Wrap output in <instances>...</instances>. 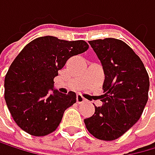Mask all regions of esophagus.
<instances>
[{
	"instance_id": "esophagus-1",
	"label": "esophagus",
	"mask_w": 155,
	"mask_h": 155,
	"mask_svg": "<svg viewBox=\"0 0 155 155\" xmlns=\"http://www.w3.org/2000/svg\"><path fill=\"white\" fill-rule=\"evenodd\" d=\"M85 101H86L85 98H84L81 94H78V96H77V102H78V104H83Z\"/></svg>"
}]
</instances>
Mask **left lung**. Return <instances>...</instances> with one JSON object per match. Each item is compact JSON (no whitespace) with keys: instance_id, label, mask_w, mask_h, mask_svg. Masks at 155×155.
I'll use <instances>...</instances> for the list:
<instances>
[{"instance_id":"left-lung-1","label":"left lung","mask_w":155,"mask_h":155,"mask_svg":"<svg viewBox=\"0 0 155 155\" xmlns=\"http://www.w3.org/2000/svg\"><path fill=\"white\" fill-rule=\"evenodd\" d=\"M105 73L101 107L84 119L88 132L103 141H114L135 124L149 99L150 78L140 57L117 38L90 41Z\"/></svg>"}]
</instances>
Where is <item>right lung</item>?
<instances>
[{
  "label": "right lung",
  "instance_id": "obj_1",
  "mask_svg": "<svg viewBox=\"0 0 155 155\" xmlns=\"http://www.w3.org/2000/svg\"><path fill=\"white\" fill-rule=\"evenodd\" d=\"M84 41H68L56 37H41L24 47L11 63L5 78V100L18 126L37 137L46 136L59 126L64 111L77 102L68 94L53 90L54 78L72 56L83 53Z\"/></svg>",
  "mask_w": 155,
  "mask_h": 155
}]
</instances>
